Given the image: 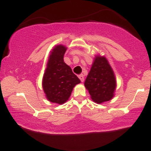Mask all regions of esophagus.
<instances>
[{
    "instance_id": "obj_1",
    "label": "esophagus",
    "mask_w": 151,
    "mask_h": 151,
    "mask_svg": "<svg viewBox=\"0 0 151 151\" xmlns=\"http://www.w3.org/2000/svg\"><path fill=\"white\" fill-rule=\"evenodd\" d=\"M78 78H79V79L81 80V81L83 82V81H84V77H83V75L81 74V75L78 76Z\"/></svg>"
}]
</instances>
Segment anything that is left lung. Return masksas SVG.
<instances>
[{
  "label": "left lung",
  "instance_id": "1",
  "mask_svg": "<svg viewBox=\"0 0 151 151\" xmlns=\"http://www.w3.org/2000/svg\"><path fill=\"white\" fill-rule=\"evenodd\" d=\"M93 101L101 104L114 97L116 79L114 72L104 56L95 58L90 71L84 82Z\"/></svg>",
  "mask_w": 151,
  "mask_h": 151
}]
</instances>
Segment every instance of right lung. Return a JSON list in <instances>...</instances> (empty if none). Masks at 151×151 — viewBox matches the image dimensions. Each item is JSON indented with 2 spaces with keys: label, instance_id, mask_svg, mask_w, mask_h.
<instances>
[{
  "label": "right lung",
  "instance_id": "right-lung-1",
  "mask_svg": "<svg viewBox=\"0 0 151 151\" xmlns=\"http://www.w3.org/2000/svg\"><path fill=\"white\" fill-rule=\"evenodd\" d=\"M66 50V47L62 45L54 47L50 52L42 79V88L47 99L58 104L66 102L74 86L81 82L71 68L64 62Z\"/></svg>",
  "mask_w": 151,
  "mask_h": 151
}]
</instances>
